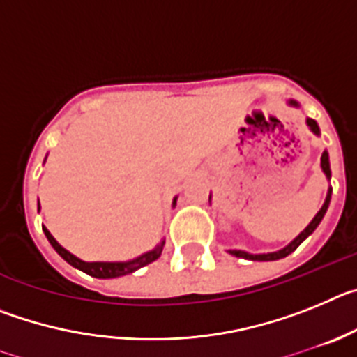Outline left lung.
Returning a JSON list of instances; mask_svg holds the SVG:
<instances>
[{
    "label": "left lung",
    "instance_id": "left-lung-1",
    "mask_svg": "<svg viewBox=\"0 0 357 357\" xmlns=\"http://www.w3.org/2000/svg\"><path fill=\"white\" fill-rule=\"evenodd\" d=\"M289 107H295V109H298V102H295V100H288ZM305 125L309 127V130L313 132L314 135H320V128H318V123L314 121V119L311 118H305ZM320 166H321V172L326 173L327 181H331V164H329V153H327V150H324V153H321V159H320ZM331 195H333V188L329 185V189H327V197H326V202H324V206L320 207V211H318L317 214H314V218L309 222V225L305 227L304 230H302L301 234L296 236L293 241H289L288 245H286L284 248H280V250H275V252H268V254H250V252H245V250H229V254L236 255V257H241V259H248V261H277V259H282V257H286V255H289L291 252L296 250V247L301 245L304 239H307L309 236L313 234L314 229H317L318 225H320V222L324 220V216H326L327 209H329V202H331ZM209 200H211V195H209Z\"/></svg>",
    "mask_w": 357,
    "mask_h": 357
}]
</instances>
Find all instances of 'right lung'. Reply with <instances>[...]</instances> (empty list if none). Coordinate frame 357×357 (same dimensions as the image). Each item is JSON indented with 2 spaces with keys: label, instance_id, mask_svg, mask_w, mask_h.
Here are the masks:
<instances>
[{
  "label": "right lung",
  "instance_id": "add662e5",
  "mask_svg": "<svg viewBox=\"0 0 357 357\" xmlns=\"http://www.w3.org/2000/svg\"><path fill=\"white\" fill-rule=\"evenodd\" d=\"M175 204H176V197L173 198V207H175ZM39 211H40V204H39ZM43 230H44V234H46V238H48L50 245L55 248L56 254L61 255L66 263H69L71 266H75L77 270H80V272L87 273V275L96 277V279H114V277H123V275H128V273H134L135 270H139V268L146 266V264H150V263H153L155 259H159L160 254H162V248H164V239H160V243L157 245L155 248H153V250L144 252V254H141L139 257H135V259H130V261H93V263H89V261H82L80 257H77L75 254H71L69 250H66V248L62 247L61 243L56 241L55 238H53L52 232H50V230L46 229L44 225H43Z\"/></svg>",
  "mask_w": 357,
  "mask_h": 357
}]
</instances>
